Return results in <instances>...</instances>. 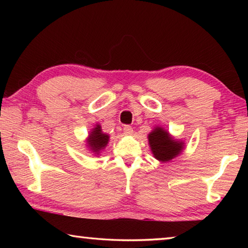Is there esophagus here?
<instances>
[{"label":"esophagus","instance_id":"34e87169","mask_svg":"<svg viewBox=\"0 0 248 248\" xmlns=\"http://www.w3.org/2000/svg\"><path fill=\"white\" fill-rule=\"evenodd\" d=\"M124 133L125 134V136H132V134H133V129L130 127V125H124Z\"/></svg>","mask_w":248,"mask_h":248}]
</instances>
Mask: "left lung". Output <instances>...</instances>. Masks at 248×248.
<instances>
[{"label": "left lung", "mask_w": 248, "mask_h": 248, "mask_svg": "<svg viewBox=\"0 0 248 248\" xmlns=\"http://www.w3.org/2000/svg\"><path fill=\"white\" fill-rule=\"evenodd\" d=\"M148 140L153 156L162 163L170 162L177 157L185 149V142L183 140L175 139L161 125L153 128L148 134Z\"/></svg>", "instance_id": "8db88e82"}]
</instances>
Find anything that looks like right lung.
Instances as JSON below:
<instances>
[{"instance_id":"obj_1","label":"right lung","mask_w":248,"mask_h":248,"mask_svg":"<svg viewBox=\"0 0 248 248\" xmlns=\"http://www.w3.org/2000/svg\"><path fill=\"white\" fill-rule=\"evenodd\" d=\"M109 138L110 137H109L107 133L103 132L100 124H96L95 127L90 131L89 137L86 138V146L91 151V153H93L97 156V155H99L100 152L107 146Z\"/></svg>"}]
</instances>
